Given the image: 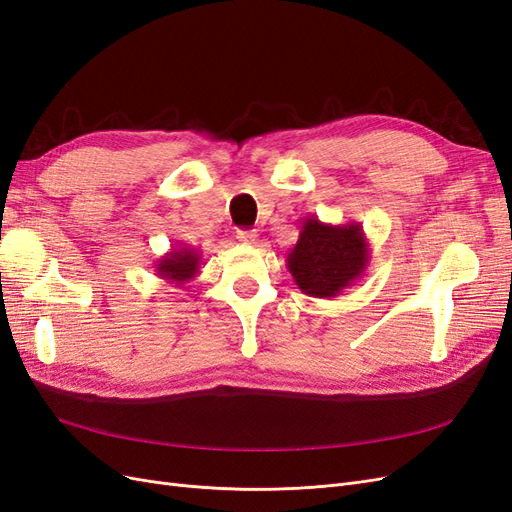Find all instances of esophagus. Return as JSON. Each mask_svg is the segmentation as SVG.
<instances>
[{"mask_svg": "<svg viewBox=\"0 0 512 512\" xmlns=\"http://www.w3.org/2000/svg\"><path fill=\"white\" fill-rule=\"evenodd\" d=\"M237 239L241 243H256L258 235H256V230H237Z\"/></svg>", "mask_w": 512, "mask_h": 512, "instance_id": "obj_1", "label": "esophagus"}]
</instances>
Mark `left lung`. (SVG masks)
Instances as JSON below:
<instances>
[{
  "instance_id": "8db88e82",
  "label": "left lung",
  "mask_w": 512,
  "mask_h": 512,
  "mask_svg": "<svg viewBox=\"0 0 512 512\" xmlns=\"http://www.w3.org/2000/svg\"><path fill=\"white\" fill-rule=\"evenodd\" d=\"M369 241L361 224H327L318 215L303 220L299 241L286 254V267L301 292L333 299L363 277Z\"/></svg>"
}]
</instances>
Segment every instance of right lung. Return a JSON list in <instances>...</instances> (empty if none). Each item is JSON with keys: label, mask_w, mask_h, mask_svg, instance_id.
Returning <instances> with one entry per match:
<instances>
[{"label": "right lung", "mask_w": 512, "mask_h": 512, "mask_svg": "<svg viewBox=\"0 0 512 512\" xmlns=\"http://www.w3.org/2000/svg\"><path fill=\"white\" fill-rule=\"evenodd\" d=\"M203 267V254H200L192 245H177L170 247L158 262H156V275L166 284L183 286L185 282L194 280Z\"/></svg>", "instance_id": "add662e5"}]
</instances>
